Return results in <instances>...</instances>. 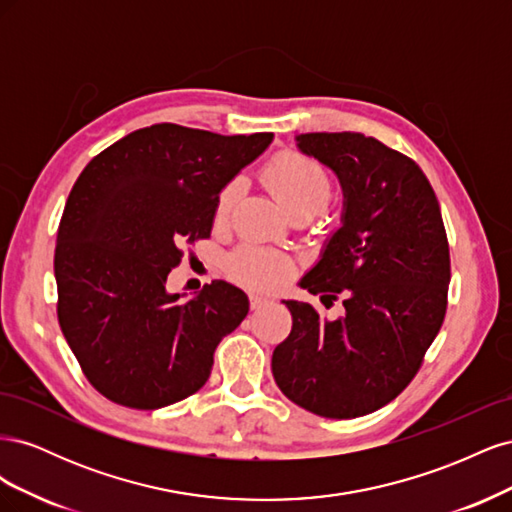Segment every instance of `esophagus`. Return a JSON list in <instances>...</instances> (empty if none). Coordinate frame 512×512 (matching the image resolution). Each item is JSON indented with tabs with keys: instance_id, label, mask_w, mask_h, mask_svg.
I'll return each mask as SVG.
<instances>
[{
	"instance_id": "obj_1",
	"label": "esophagus",
	"mask_w": 512,
	"mask_h": 512,
	"mask_svg": "<svg viewBox=\"0 0 512 512\" xmlns=\"http://www.w3.org/2000/svg\"><path fill=\"white\" fill-rule=\"evenodd\" d=\"M267 303H269V299L262 297V294H250V305H252V309H260V307H265Z\"/></svg>"
}]
</instances>
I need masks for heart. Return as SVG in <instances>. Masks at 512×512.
Instances as JSON below:
<instances>
[{
    "label": "heart",
    "mask_w": 512,
    "mask_h": 512,
    "mask_svg": "<svg viewBox=\"0 0 512 512\" xmlns=\"http://www.w3.org/2000/svg\"><path fill=\"white\" fill-rule=\"evenodd\" d=\"M262 177L290 213L312 211L316 215L327 207L333 194V183L324 166L312 158L301 156L297 151H286L273 158ZM241 190V179L226 185L218 196V203H215V220L224 222L228 218L241 196ZM228 271L245 286L275 290L290 280L292 260L284 252L273 250V247L243 243L230 254Z\"/></svg>",
    "instance_id": "b5f03b06"
}]
</instances>
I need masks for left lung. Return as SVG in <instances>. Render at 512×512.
<instances>
[{"instance_id": "8db88e82", "label": "left lung", "mask_w": 512, "mask_h": 512, "mask_svg": "<svg viewBox=\"0 0 512 512\" xmlns=\"http://www.w3.org/2000/svg\"><path fill=\"white\" fill-rule=\"evenodd\" d=\"M297 149L342 185L339 228L299 286L344 297V316L320 318L282 301L292 331L271 371L294 404L324 418H356L389 404L421 367L446 314L451 258L438 198L404 153L361 132H307Z\"/></svg>"}]
</instances>
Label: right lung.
Listing matches in <instances>:
<instances>
[{
  "label": "right lung",
  "mask_w": 512,
  "mask_h": 512,
  "mask_svg": "<svg viewBox=\"0 0 512 512\" xmlns=\"http://www.w3.org/2000/svg\"><path fill=\"white\" fill-rule=\"evenodd\" d=\"M273 141L156 123L76 179L55 247L59 324L87 380L115 404L156 410L209 380L213 350L250 312L224 280L168 292L181 243L211 235L220 192Z\"/></svg>",
  "instance_id": "add662e5"
}]
</instances>
